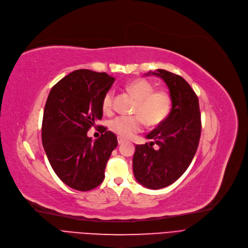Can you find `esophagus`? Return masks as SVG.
<instances>
[{
  "mask_svg": "<svg viewBox=\"0 0 248 248\" xmlns=\"http://www.w3.org/2000/svg\"><path fill=\"white\" fill-rule=\"evenodd\" d=\"M124 142H125V140H124L123 138H121V137H118V144L121 145V144H123Z\"/></svg>",
  "mask_w": 248,
  "mask_h": 248,
  "instance_id": "obj_1",
  "label": "esophagus"
}]
</instances>
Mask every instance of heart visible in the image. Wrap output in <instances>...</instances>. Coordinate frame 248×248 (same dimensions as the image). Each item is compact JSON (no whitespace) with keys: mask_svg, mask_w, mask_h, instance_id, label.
Returning <instances> with one entry per match:
<instances>
[{"mask_svg":"<svg viewBox=\"0 0 248 248\" xmlns=\"http://www.w3.org/2000/svg\"><path fill=\"white\" fill-rule=\"evenodd\" d=\"M127 91L137 100L134 116H118L110 122V129L123 138L131 137L143 127V120L155 126L167 119L171 110V96L164 90L155 91V86L145 78H136L126 86ZM114 92L109 91L103 98L102 107L105 112L113 108Z\"/></svg>","mask_w":248,"mask_h":248,"instance_id":"b5f03b06","label":"heart"}]
</instances>
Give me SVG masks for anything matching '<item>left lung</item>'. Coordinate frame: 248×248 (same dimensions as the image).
Returning a JSON list of instances; mask_svg holds the SVG:
<instances>
[{
    "mask_svg": "<svg viewBox=\"0 0 248 248\" xmlns=\"http://www.w3.org/2000/svg\"><path fill=\"white\" fill-rule=\"evenodd\" d=\"M166 82L171 96L168 118L146 135L149 143L135 146L133 172L142 186L158 190L178 180L190 166L201 136L199 100L191 86L181 76L164 69L148 72ZM156 144L157 149L153 145Z\"/></svg>",
    "mask_w": 248,
    "mask_h": 248,
    "instance_id": "left-lung-1",
    "label": "left lung"
}]
</instances>
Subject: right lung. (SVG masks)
<instances>
[{
	"mask_svg": "<svg viewBox=\"0 0 248 248\" xmlns=\"http://www.w3.org/2000/svg\"><path fill=\"white\" fill-rule=\"evenodd\" d=\"M115 78L106 73L78 69L52 87L42 120V144L51 168L65 185L86 192L98 186L117 147L116 135L101 126L95 141L89 129L102 119V102Z\"/></svg>",
	"mask_w": 248,
	"mask_h": 248,
	"instance_id": "add662e5",
	"label": "right lung"
}]
</instances>
